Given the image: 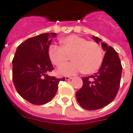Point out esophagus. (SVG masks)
I'll return each instance as SVG.
<instances>
[{
    "instance_id": "esophagus-1",
    "label": "esophagus",
    "mask_w": 133,
    "mask_h": 133,
    "mask_svg": "<svg viewBox=\"0 0 133 133\" xmlns=\"http://www.w3.org/2000/svg\"><path fill=\"white\" fill-rule=\"evenodd\" d=\"M72 77H70V76H65V80H71V79H72Z\"/></svg>"
}]
</instances>
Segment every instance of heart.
<instances>
[{"mask_svg":"<svg viewBox=\"0 0 133 133\" xmlns=\"http://www.w3.org/2000/svg\"><path fill=\"white\" fill-rule=\"evenodd\" d=\"M61 46L52 44L49 49V56L52 63L61 66L72 55V62L58 69L61 76H73L79 72L91 74L100 68L103 59L101 47L97 42L88 41L76 35H70L61 40Z\"/></svg>","mask_w":133,"mask_h":133,"instance_id":"obj_1","label":"heart"}]
</instances>
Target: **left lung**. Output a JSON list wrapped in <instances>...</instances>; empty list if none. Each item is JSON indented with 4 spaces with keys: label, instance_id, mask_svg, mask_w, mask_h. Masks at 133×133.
Here are the masks:
<instances>
[{
    "label": "left lung",
    "instance_id": "1",
    "mask_svg": "<svg viewBox=\"0 0 133 133\" xmlns=\"http://www.w3.org/2000/svg\"><path fill=\"white\" fill-rule=\"evenodd\" d=\"M92 39L105 52L102 64L94 75L82 78V87L76 93L80 106L87 110H99L110 104L115 99L121 80V62L118 54L101 39L92 36Z\"/></svg>",
    "mask_w": 133,
    "mask_h": 133
}]
</instances>
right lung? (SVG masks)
Wrapping results in <instances>:
<instances>
[{
    "label": "right lung",
    "mask_w": 133,
    "mask_h": 133,
    "mask_svg": "<svg viewBox=\"0 0 133 133\" xmlns=\"http://www.w3.org/2000/svg\"><path fill=\"white\" fill-rule=\"evenodd\" d=\"M55 33H44L27 39L17 48L13 61V80L22 97L34 105L45 104L54 97L60 81L48 73L53 70L49 47Z\"/></svg>",
    "instance_id": "add662e5"
}]
</instances>
